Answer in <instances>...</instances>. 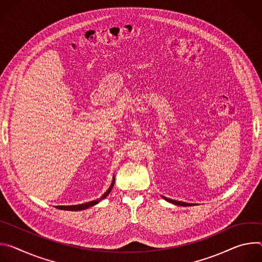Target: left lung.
I'll list each match as a JSON object with an SVG mask.
<instances>
[{"instance_id": "1", "label": "left lung", "mask_w": 262, "mask_h": 262, "mask_svg": "<svg viewBox=\"0 0 262 262\" xmlns=\"http://www.w3.org/2000/svg\"><path fill=\"white\" fill-rule=\"evenodd\" d=\"M161 196H162V199H164L165 201H167V202L171 203V204H175V205L184 206V207H186V206H192V205H195V204H190V203H185V202H181V201L171 200V199H168V198H166V196H164V195H161Z\"/></svg>"}]
</instances>
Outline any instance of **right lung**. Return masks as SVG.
<instances>
[{"label": "right lung", "instance_id": "add662e5", "mask_svg": "<svg viewBox=\"0 0 262 262\" xmlns=\"http://www.w3.org/2000/svg\"><path fill=\"white\" fill-rule=\"evenodd\" d=\"M113 185H114V177H113V179H112V182H111V184H110L109 188L106 190V192H104V193H103V195H101V198H99V199H97V200H94V201H91V202L84 203V204L70 205V206H56V208H58V209H61V210H69V211H79V210H85V209H87V208L93 207V206L97 205L100 201L104 200V199H105V198L110 193V191H111V189H112Z\"/></svg>", "mask_w": 262, "mask_h": 262}]
</instances>
